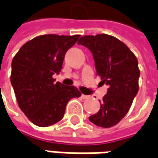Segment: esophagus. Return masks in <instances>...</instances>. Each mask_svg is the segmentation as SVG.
<instances>
[{"instance_id": "esophagus-1", "label": "esophagus", "mask_w": 158, "mask_h": 158, "mask_svg": "<svg viewBox=\"0 0 158 158\" xmlns=\"http://www.w3.org/2000/svg\"><path fill=\"white\" fill-rule=\"evenodd\" d=\"M82 98H83V99H88V98H89V96H87V95H84V94H82Z\"/></svg>"}]
</instances>
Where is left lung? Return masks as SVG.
<instances>
[{"label":"left lung","instance_id":"obj_1","mask_svg":"<svg viewBox=\"0 0 158 158\" xmlns=\"http://www.w3.org/2000/svg\"><path fill=\"white\" fill-rule=\"evenodd\" d=\"M78 44L92 53L97 75L108 85L100 102V109L89 120L103 128L117 124L128 113L139 91L138 60L130 49L114 36L101 34L85 35Z\"/></svg>","mask_w":158,"mask_h":158}]
</instances>
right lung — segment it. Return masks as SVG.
Segmentation results:
<instances>
[{"label": "right lung", "instance_id": "obj_1", "mask_svg": "<svg viewBox=\"0 0 158 158\" xmlns=\"http://www.w3.org/2000/svg\"><path fill=\"white\" fill-rule=\"evenodd\" d=\"M80 35H44L24 44L14 56L10 82L19 108L37 126L46 127L64 116L67 102L82 93L73 85L55 83L65 54Z\"/></svg>", "mask_w": 158, "mask_h": 158}]
</instances>
